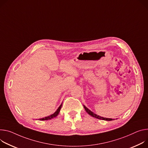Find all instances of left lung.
I'll use <instances>...</instances> for the list:
<instances>
[{
	"instance_id": "8db88e82",
	"label": "left lung",
	"mask_w": 148,
	"mask_h": 148,
	"mask_svg": "<svg viewBox=\"0 0 148 148\" xmlns=\"http://www.w3.org/2000/svg\"><path fill=\"white\" fill-rule=\"evenodd\" d=\"M84 109L86 110V111L87 112V113H88V114L91 115L92 117H95V118H97V119H101V120H107V121H111V120H113L114 119H109V118H105V117H101V116H99L98 115H97L96 114L94 113L93 112H92L91 111H90L88 109H87V107L85 106H83Z\"/></svg>"
}]
</instances>
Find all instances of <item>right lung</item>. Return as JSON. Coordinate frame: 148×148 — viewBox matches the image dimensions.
Here are the masks:
<instances>
[{"instance_id":"obj_1","label":"right lung","mask_w":148,"mask_h":148,"mask_svg":"<svg viewBox=\"0 0 148 148\" xmlns=\"http://www.w3.org/2000/svg\"><path fill=\"white\" fill-rule=\"evenodd\" d=\"M61 107H62V104L60 106V107H58V109L57 110V111H56L54 113L51 114V115H50V116H47V117H44V118H42V119H39V120H47L51 119H52V118H53V117H56L59 114L60 111V109H61Z\"/></svg>"}]
</instances>
